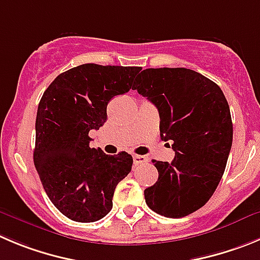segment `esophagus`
I'll list each match as a JSON object with an SVG mask.
<instances>
[{
	"label": "esophagus",
	"mask_w": 260,
	"mask_h": 260,
	"mask_svg": "<svg viewBox=\"0 0 260 260\" xmlns=\"http://www.w3.org/2000/svg\"><path fill=\"white\" fill-rule=\"evenodd\" d=\"M133 161H135L136 166H141V164H146L147 161H149V159H147L146 156H144V155H133Z\"/></svg>",
	"instance_id": "obj_1"
}]
</instances>
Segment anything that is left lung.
<instances>
[{"instance_id": "1", "label": "left lung", "mask_w": 260, "mask_h": 260, "mask_svg": "<svg viewBox=\"0 0 260 260\" xmlns=\"http://www.w3.org/2000/svg\"><path fill=\"white\" fill-rule=\"evenodd\" d=\"M133 89L157 108L160 137L171 141V163L152 160L159 172L145 190L147 207L182 218L208 203L224 173L232 146L230 106L218 84L186 68L145 69Z\"/></svg>"}]
</instances>
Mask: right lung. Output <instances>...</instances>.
I'll return each instance as SVG.
<instances>
[{
  "mask_svg": "<svg viewBox=\"0 0 260 260\" xmlns=\"http://www.w3.org/2000/svg\"><path fill=\"white\" fill-rule=\"evenodd\" d=\"M140 67L83 64L61 73L43 92L36 119L35 166L48 199L75 222H96L113 208L116 185L132 169L128 152L89 147L114 96L132 88Z\"/></svg>",
  "mask_w": 260,
  "mask_h": 260,
  "instance_id": "obj_1",
  "label": "right lung"
}]
</instances>
